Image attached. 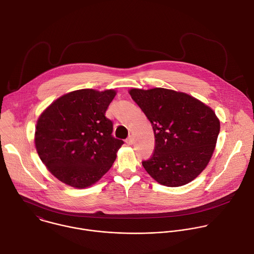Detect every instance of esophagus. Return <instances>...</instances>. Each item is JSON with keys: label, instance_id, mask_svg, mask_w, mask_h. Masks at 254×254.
Segmentation results:
<instances>
[{"label": "esophagus", "instance_id": "esophagus-1", "mask_svg": "<svg viewBox=\"0 0 254 254\" xmlns=\"http://www.w3.org/2000/svg\"><path fill=\"white\" fill-rule=\"evenodd\" d=\"M126 142H127L128 145H131V144H132V137H131V135H129V136L126 139Z\"/></svg>", "mask_w": 254, "mask_h": 254}]
</instances>
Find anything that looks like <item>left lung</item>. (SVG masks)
Instances as JSON below:
<instances>
[{
    "label": "left lung",
    "mask_w": 254,
    "mask_h": 254,
    "mask_svg": "<svg viewBox=\"0 0 254 254\" xmlns=\"http://www.w3.org/2000/svg\"><path fill=\"white\" fill-rule=\"evenodd\" d=\"M129 94L154 131V152L142 161L146 172L168 187L193 181L216 147L220 121L214 111L188 94L164 88L131 89Z\"/></svg>",
    "instance_id": "left-lung-1"
}]
</instances>
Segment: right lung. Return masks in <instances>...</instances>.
Returning a JSON list of instances; mask_svg holds the SVG:
<instances>
[{"label":"right lung","instance_id":"right-lung-1","mask_svg":"<svg viewBox=\"0 0 254 254\" xmlns=\"http://www.w3.org/2000/svg\"><path fill=\"white\" fill-rule=\"evenodd\" d=\"M115 90L82 89L63 95L38 118L35 147L42 163L61 182L78 189L99 181L124 141L112 135L105 114Z\"/></svg>","mask_w":254,"mask_h":254}]
</instances>
